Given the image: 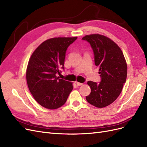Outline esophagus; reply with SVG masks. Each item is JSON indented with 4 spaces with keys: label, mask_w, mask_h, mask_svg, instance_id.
Returning <instances> with one entry per match:
<instances>
[{
    "label": "esophagus",
    "mask_w": 147,
    "mask_h": 147,
    "mask_svg": "<svg viewBox=\"0 0 147 147\" xmlns=\"http://www.w3.org/2000/svg\"><path fill=\"white\" fill-rule=\"evenodd\" d=\"M76 84H77L78 86H81L83 84V83H81V82H76Z\"/></svg>",
    "instance_id": "1"
}]
</instances>
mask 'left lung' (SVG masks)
Instances as JSON below:
<instances>
[{"label":"left lung","instance_id":"obj_1","mask_svg":"<svg viewBox=\"0 0 147 147\" xmlns=\"http://www.w3.org/2000/svg\"><path fill=\"white\" fill-rule=\"evenodd\" d=\"M90 43L94 54L96 66L99 67L101 81H88L90 94L88 102L98 108L111 104L121 93L127 79V66L121 49L109 38L100 34L86 35L82 38Z\"/></svg>","mask_w":147,"mask_h":147}]
</instances>
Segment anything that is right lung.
Here are the masks:
<instances>
[{"mask_svg": "<svg viewBox=\"0 0 147 147\" xmlns=\"http://www.w3.org/2000/svg\"><path fill=\"white\" fill-rule=\"evenodd\" d=\"M78 37H55L41 43L33 51L27 67L26 79L33 98L48 109L63 106L73 89V82L59 77L64 69L67 47Z\"/></svg>", "mask_w": 147, "mask_h": 147, "instance_id": "add662e5", "label": "right lung"}]
</instances>
